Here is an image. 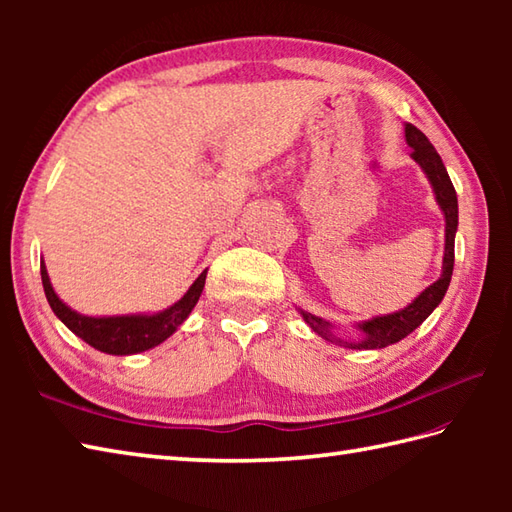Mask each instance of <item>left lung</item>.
<instances>
[{
    "instance_id": "8db88e82",
    "label": "left lung",
    "mask_w": 512,
    "mask_h": 512,
    "mask_svg": "<svg viewBox=\"0 0 512 512\" xmlns=\"http://www.w3.org/2000/svg\"><path fill=\"white\" fill-rule=\"evenodd\" d=\"M405 140L413 149L411 158L418 162V167L422 169L424 176H427L433 195H436V202L444 215L442 273L429 288H424L416 299L407 303L405 308L389 314H376L372 319L352 323V328L358 332V336H354V339H343V336L336 334L334 330L339 328L336 323L325 321L317 317V314H312L303 308H297L303 321L312 328V332H317L321 339H325L328 343L350 347V350H380V347L394 345L416 330L418 325L440 306V301L449 290L451 275H453V257H455V233H458V195H455L447 167H444L436 147L429 143V138L424 136L418 127L405 123Z\"/></svg>"
}]
</instances>
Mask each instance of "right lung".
Listing matches in <instances>:
<instances>
[{"label":"right lung","mask_w":512,"mask_h":512,"mask_svg":"<svg viewBox=\"0 0 512 512\" xmlns=\"http://www.w3.org/2000/svg\"><path fill=\"white\" fill-rule=\"evenodd\" d=\"M206 281V270L193 281L189 290L173 303V306L158 312H136V314H112V317H88L72 310L52 288L46 264L41 262V284L46 299L57 319L83 339L94 350L112 354V356H129L147 352L151 347L167 341L180 325L189 319L191 310L198 303Z\"/></svg>","instance_id":"1"}]
</instances>
